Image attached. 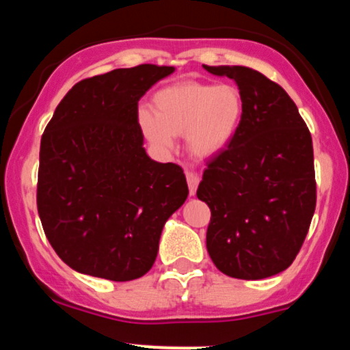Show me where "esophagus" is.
<instances>
[{
    "instance_id": "1",
    "label": "esophagus",
    "mask_w": 350,
    "mask_h": 350,
    "mask_svg": "<svg viewBox=\"0 0 350 350\" xmlns=\"http://www.w3.org/2000/svg\"><path fill=\"white\" fill-rule=\"evenodd\" d=\"M186 179H187V186H189V194L196 196V191H198V186H199L200 178H199L198 174H196V172L187 171V172H186Z\"/></svg>"
}]
</instances>
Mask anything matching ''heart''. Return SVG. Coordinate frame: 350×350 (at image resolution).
Returning <instances> with one entry per match:
<instances>
[{
  "label": "heart",
  "mask_w": 350,
  "mask_h": 350,
  "mask_svg": "<svg viewBox=\"0 0 350 350\" xmlns=\"http://www.w3.org/2000/svg\"><path fill=\"white\" fill-rule=\"evenodd\" d=\"M156 111L142 108L138 124L158 150L186 135L187 150L199 158L220 154L234 143L245 116V100L234 83L179 82L154 95Z\"/></svg>",
  "instance_id": "1"
}]
</instances>
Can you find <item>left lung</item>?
<instances>
[{
    "label": "left lung",
    "mask_w": 350,
    "mask_h": 350,
    "mask_svg": "<svg viewBox=\"0 0 350 350\" xmlns=\"http://www.w3.org/2000/svg\"><path fill=\"white\" fill-rule=\"evenodd\" d=\"M237 83L245 116L234 143L208 161L198 198L211 208L207 252L220 271L263 280L293 263L316 208L312 139L278 83L242 66H204Z\"/></svg>",
    "instance_id": "left-lung-1"
}]
</instances>
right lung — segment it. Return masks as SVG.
<instances>
[{
  "mask_svg": "<svg viewBox=\"0 0 350 350\" xmlns=\"http://www.w3.org/2000/svg\"><path fill=\"white\" fill-rule=\"evenodd\" d=\"M174 67L142 64L80 80L44 130L38 212L72 270L130 281L151 270L164 224L187 199L180 166L143 148L138 102Z\"/></svg>",
  "mask_w": 350,
  "mask_h": 350,
  "instance_id": "obj_1",
  "label": "right lung"
}]
</instances>
